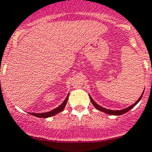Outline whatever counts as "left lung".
I'll list each match as a JSON object with an SVG mask.
<instances>
[{
	"instance_id": "1",
	"label": "left lung",
	"mask_w": 152,
	"mask_h": 152,
	"mask_svg": "<svg viewBox=\"0 0 152 152\" xmlns=\"http://www.w3.org/2000/svg\"><path fill=\"white\" fill-rule=\"evenodd\" d=\"M143 92H144V91L143 92V93H142V95H140V97L138 98V100H137L136 102H135L134 104L131 105L130 106L127 107V108H124V109H122V110H118V111H113V110H109V109H107V108H103V107L100 106V105H99L98 104H97L96 103H95V101L93 100V99L91 97L90 95H89V97H90V100H91V102H92V103L93 104L94 106L95 107V108H97V110H99V111H103V112H105V114H111V115H115V116H118V115H122L123 114H125L126 112H127V111H130V109H132V108H133L134 106H135V105L137 104V103H138V102L140 101V99L142 98V96H143Z\"/></svg>"
}]
</instances>
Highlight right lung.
<instances>
[{
    "label": "right lung",
    "mask_w": 152,
    "mask_h": 152,
    "mask_svg": "<svg viewBox=\"0 0 152 152\" xmlns=\"http://www.w3.org/2000/svg\"><path fill=\"white\" fill-rule=\"evenodd\" d=\"M68 95H67L66 98H65V100H64L63 103H62L61 105H60L57 108L52 110L51 111H49V112L40 113V114H36V113H30V114L33 115V116H37V117H40V118H47V117H50V116H55V114L61 112L64 108H65V105H66L67 101H68Z\"/></svg>",
    "instance_id": "add662e5"
}]
</instances>
